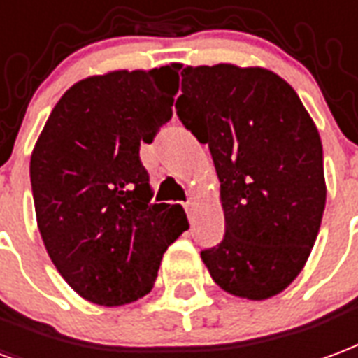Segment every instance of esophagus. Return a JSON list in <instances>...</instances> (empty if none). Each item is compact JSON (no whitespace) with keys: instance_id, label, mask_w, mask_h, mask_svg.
<instances>
[{"instance_id":"34e87169","label":"esophagus","mask_w":358,"mask_h":358,"mask_svg":"<svg viewBox=\"0 0 358 358\" xmlns=\"http://www.w3.org/2000/svg\"><path fill=\"white\" fill-rule=\"evenodd\" d=\"M186 210H187V216H189V220H192V216H193V210H195V201H187V205H186Z\"/></svg>"}]
</instances>
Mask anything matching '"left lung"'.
Wrapping results in <instances>:
<instances>
[{
    "label": "left lung",
    "mask_w": 358,
    "mask_h": 358,
    "mask_svg": "<svg viewBox=\"0 0 358 358\" xmlns=\"http://www.w3.org/2000/svg\"><path fill=\"white\" fill-rule=\"evenodd\" d=\"M176 113L208 145L226 218L201 252L214 282L267 300L306 266L327 203L322 144L292 87L266 68L186 66Z\"/></svg>",
    "instance_id": "1"
}]
</instances>
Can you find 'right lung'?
<instances>
[{
	"label": "right lung",
	"mask_w": 358,
	"mask_h": 358,
	"mask_svg": "<svg viewBox=\"0 0 358 358\" xmlns=\"http://www.w3.org/2000/svg\"><path fill=\"white\" fill-rule=\"evenodd\" d=\"M180 64L81 79L62 94L31 152L41 239L58 273L98 306L153 288L161 258L186 231L180 205L152 203L140 142L172 117Z\"/></svg>",
	"instance_id": "right-lung-1"
}]
</instances>
